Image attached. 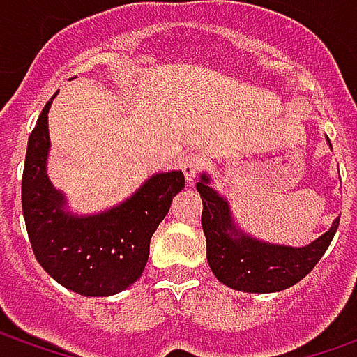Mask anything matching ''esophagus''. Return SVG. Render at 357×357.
Here are the masks:
<instances>
[{"mask_svg":"<svg viewBox=\"0 0 357 357\" xmlns=\"http://www.w3.org/2000/svg\"><path fill=\"white\" fill-rule=\"evenodd\" d=\"M202 169V157L197 153H190L183 158V172H185V178L190 183Z\"/></svg>","mask_w":357,"mask_h":357,"instance_id":"1","label":"esophagus"}]
</instances>
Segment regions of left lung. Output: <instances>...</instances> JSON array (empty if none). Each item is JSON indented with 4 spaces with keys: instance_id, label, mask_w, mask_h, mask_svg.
<instances>
[{
    "instance_id": "8db88e82",
    "label": "left lung",
    "mask_w": 357,
    "mask_h": 357,
    "mask_svg": "<svg viewBox=\"0 0 357 357\" xmlns=\"http://www.w3.org/2000/svg\"><path fill=\"white\" fill-rule=\"evenodd\" d=\"M197 188L202 199V230L211 270L228 288L242 292L264 294L294 286L320 262L340 225L337 218L326 234L304 248L274 246L234 230L227 200L208 186V176H202Z\"/></svg>"
}]
</instances>
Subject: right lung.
Instances as JSON below:
<instances>
[{
    "label": "right lung",
    "instance_id": "add662e5",
    "mask_svg": "<svg viewBox=\"0 0 357 357\" xmlns=\"http://www.w3.org/2000/svg\"><path fill=\"white\" fill-rule=\"evenodd\" d=\"M49 101L29 135L21 178V208L35 258L53 280L83 296H111L143 274L149 246L174 195L185 188L181 171L149 178L109 213L75 218L45 174Z\"/></svg>",
    "mask_w": 357,
    "mask_h": 357
}]
</instances>
